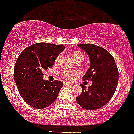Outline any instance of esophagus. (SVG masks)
<instances>
[{
  "mask_svg": "<svg viewBox=\"0 0 134 134\" xmlns=\"http://www.w3.org/2000/svg\"><path fill=\"white\" fill-rule=\"evenodd\" d=\"M63 83H64V85L65 86H73V84L70 83H69V82H63Z\"/></svg>",
  "mask_w": 134,
  "mask_h": 134,
  "instance_id": "obj_1",
  "label": "esophagus"
}]
</instances>
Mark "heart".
<instances>
[{
    "instance_id": "b5f03b06",
    "label": "heart",
    "mask_w": 134,
    "mask_h": 134,
    "mask_svg": "<svg viewBox=\"0 0 134 134\" xmlns=\"http://www.w3.org/2000/svg\"><path fill=\"white\" fill-rule=\"evenodd\" d=\"M71 56L74 58V60H76L78 63H81L84 60V55L80 50H74L70 53ZM60 55H59L56 57L55 60V63H58L60 61ZM77 74L76 71H65L62 72V76L66 79H71L74 76H75Z\"/></svg>"
}]
</instances>
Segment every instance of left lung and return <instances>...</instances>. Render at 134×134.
Returning <instances> with one entry per match:
<instances>
[{
  "mask_svg": "<svg viewBox=\"0 0 134 134\" xmlns=\"http://www.w3.org/2000/svg\"><path fill=\"white\" fill-rule=\"evenodd\" d=\"M78 46L88 53L90 60V68L83 79L91 81L92 84L88 88L81 84L82 92L76 99L84 109L97 110L106 105L116 90L119 77L118 67L114 58L104 48L92 44Z\"/></svg>",
  "mask_w": 134,
  "mask_h": 134,
  "instance_id": "left-lung-1",
  "label": "left lung"
}]
</instances>
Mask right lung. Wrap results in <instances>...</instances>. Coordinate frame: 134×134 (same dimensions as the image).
Instances as JSON below:
<instances>
[{"mask_svg": "<svg viewBox=\"0 0 134 134\" xmlns=\"http://www.w3.org/2000/svg\"><path fill=\"white\" fill-rule=\"evenodd\" d=\"M65 46L41 42L26 47L16 62L14 78L23 99L35 108H45L56 99L63 82L43 79L42 71L52 67Z\"/></svg>", "mask_w": 134, "mask_h": 134, "instance_id": "obj_1", "label": "right lung"}]
</instances>
